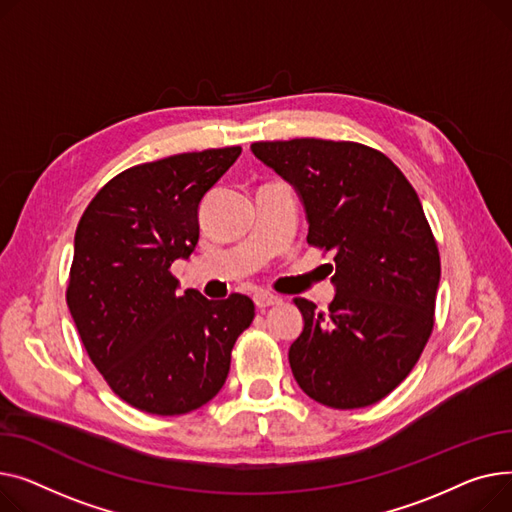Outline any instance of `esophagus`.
<instances>
[{"label": "esophagus", "mask_w": 512, "mask_h": 512, "mask_svg": "<svg viewBox=\"0 0 512 512\" xmlns=\"http://www.w3.org/2000/svg\"><path fill=\"white\" fill-rule=\"evenodd\" d=\"M254 302L258 308H268V306H277L281 304V297L275 293H268V291H256L254 293Z\"/></svg>", "instance_id": "obj_1"}]
</instances>
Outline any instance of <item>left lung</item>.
Wrapping results in <instances>:
<instances>
[{"instance_id": "1", "label": "left lung", "mask_w": 512, "mask_h": 512, "mask_svg": "<svg viewBox=\"0 0 512 512\" xmlns=\"http://www.w3.org/2000/svg\"><path fill=\"white\" fill-rule=\"evenodd\" d=\"M252 153L297 190L308 244L333 254L328 312L293 302L304 330L289 349L304 393L333 409L384 399L409 376L434 328L440 254L413 186L380 150L359 142H254Z\"/></svg>"}]
</instances>
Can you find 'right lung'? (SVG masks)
I'll return each instance as SVG.
<instances>
[{
  "label": "right lung",
  "instance_id": "right-lung-1",
  "mask_svg": "<svg viewBox=\"0 0 512 512\" xmlns=\"http://www.w3.org/2000/svg\"><path fill=\"white\" fill-rule=\"evenodd\" d=\"M242 146L142 163L115 175L76 227L66 302L113 393L153 415H184L223 388L254 302L177 293L171 264L200 235L198 206Z\"/></svg>",
  "mask_w": 512,
  "mask_h": 512
}]
</instances>
